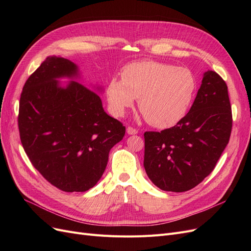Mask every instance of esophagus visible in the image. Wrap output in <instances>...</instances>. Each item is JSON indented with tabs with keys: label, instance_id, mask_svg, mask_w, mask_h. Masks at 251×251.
Returning a JSON list of instances; mask_svg holds the SVG:
<instances>
[{
	"label": "esophagus",
	"instance_id": "1",
	"mask_svg": "<svg viewBox=\"0 0 251 251\" xmlns=\"http://www.w3.org/2000/svg\"><path fill=\"white\" fill-rule=\"evenodd\" d=\"M126 133H127L128 135H135V134L138 133V131L136 130V128H133V127H131V126H127V127H126Z\"/></svg>",
	"mask_w": 251,
	"mask_h": 251
}]
</instances>
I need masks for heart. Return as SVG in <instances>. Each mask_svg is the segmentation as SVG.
<instances>
[{"label":"heart","instance_id":"b5f03b06","mask_svg":"<svg viewBox=\"0 0 251 251\" xmlns=\"http://www.w3.org/2000/svg\"><path fill=\"white\" fill-rule=\"evenodd\" d=\"M196 90L195 74L188 68L144 59L125 66L121 79L111 78L105 94L114 116H124L139 97V110L148 123L169 128L185 117Z\"/></svg>","mask_w":251,"mask_h":251}]
</instances>
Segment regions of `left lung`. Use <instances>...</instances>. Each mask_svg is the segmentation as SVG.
Wrapping results in <instances>:
<instances>
[{"label":"left lung","mask_w":251,"mask_h":251,"mask_svg":"<svg viewBox=\"0 0 251 251\" xmlns=\"http://www.w3.org/2000/svg\"><path fill=\"white\" fill-rule=\"evenodd\" d=\"M232 116L225 81L204 72L191 110L178 125L144 133L143 166L162 191L182 193L198 185L215 169L229 141Z\"/></svg>","instance_id":"8db88e82"}]
</instances>
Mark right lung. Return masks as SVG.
<instances>
[{"instance_id": "right-lung-1", "label": "right lung", "mask_w": 251, "mask_h": 251, "mask_svg": "<svg viewBox=\"0 0 251 251\" xmlns=\"http://www.w3.org/2000/svg\"><path fill=\"white\" fill-rule=\"evenodd\" d=\"M90 88L76 64L52 55L30 75L21 94L23 148L42 176L67 193L96 185L111 149L126 133L123 124L103 110L97 94L103 88Z\"/></svg>"}]
</instances>
